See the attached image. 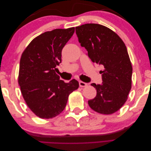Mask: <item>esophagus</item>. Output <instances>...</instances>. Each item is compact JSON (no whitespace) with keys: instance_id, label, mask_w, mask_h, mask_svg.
Returning a JSON list of instances; mask_svg holds the SVG:
<instances>
[{"instance_id":"1","label":"esophagus","mask_w":151,"mask_h":151,"mask_svg":"<svg viewBox=\"0 0 151 151\" xmlns=\"http://www.w3.org/2000/svg\"><path fill=\"white\" fill-rule=\"evenodd\" d=\"M87 86H88L87 83H84V82H83V81H79V86L80 87H86Z\"/></svg>"}]
</instances>
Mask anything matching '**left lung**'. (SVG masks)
<instances>
[{
  "mask_svg": "<svg viewBox=\"0 0 151 151\" xmlns=\"http://www.w3.org/2000/svg\"><path fill=\"white\" fill-rule=\"evenodd\" d=\"M76 33L91 61L104 67L100 71L102 84H91L97 93L88 101L89 106L104 115L117 111L126 102L132 86V67L125 43L115 32L98 24L76 27Z\"/></svg>",
  "mask_w": 151,
  "mask_h": 151,
  "instance_id": "left-lung-1",
  "label": "left lung"
}]
</instances>
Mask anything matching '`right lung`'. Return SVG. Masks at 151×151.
<instances>
[{
    "label": "right lung",
    "instance_id": "add662e5",
    "mask_svg": "<svg viewBox=\"0 0 151 151\" xmlns=\"http://www.w3.org/2000/svg\"><path fill=\"white\" fill-rule=\"evenodd\" d=\"M75 28L55 29L31 41L20 60L18 83L26 103L36 116L52 118L64 109L69 94L79 88L76 79L60 80L57 65L62 62V50Z\"/></svg>",
    "mask_w": 151,
    "mask_h": 151
}]
</instances>
